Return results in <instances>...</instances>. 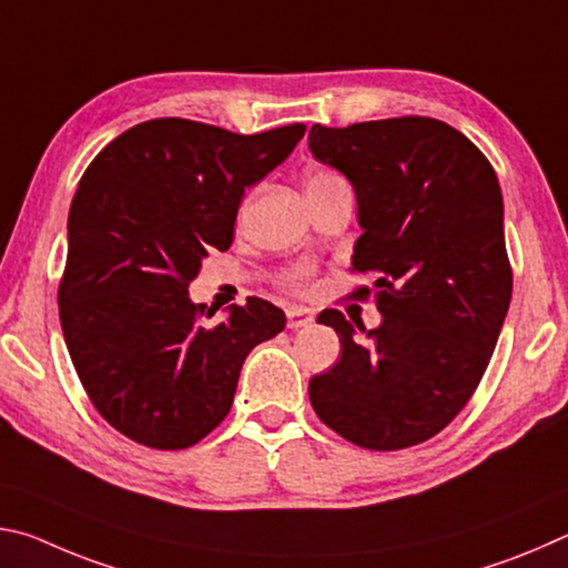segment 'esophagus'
Segmentation results:
<instances>
[{"instance_id":"34e87169","label":"esophagus","mask_w":568,"mask_h":568,"mask_svg":"<svg viewBox=\"0 0 568 568\" xmlns=\"http://www.w3.org/2000/svg\"><path fill=\"white\" fill-rule=\"evenodd\" d=\"M313 323V313L307 307H291L287 311V328H303V325Z\"/></svg>"}]
</instances>
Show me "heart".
<instances>
[{
  "mask_svg": "<svg viewBox=\"0 0 568 568\" xmlns=\"http://www.w3.org/2000/svg\"><path fill=\"white\" fill-rule=\"evenodd\" d=\"M313 180H338V175H335V172H315V175L307 180V182H313ZM293 281L297 283V285H303L305 281H307V273L305 271H297L295 275H293Z\"/></svg>",
  "mask_w": 568,
  "mask_h": 568,
  "instance_id": "heart-1",
  "label": "heart"
}]
</instances>
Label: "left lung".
<instances>
[{
  "instance_id": "1",
  "label": "left lung",
  "mask_w": 568,
  "mask_h": 568,
  "mask_svg": "<svg viewBox=\"0 0 568 568\" xmlns=\"http://www.w3.org/2000/svg\"><path fill=\"white\" fill-rule=\"evenodd\" d=\"M307 148L353 185L363 235L351 261L378 275L383 315L368 345L343 313L318 315L343 351L311 378V403L361 448L423 444L474 396L511 303L498 178L466 134L430 118L313 124Z\"/></svg>"
}]
</instances>
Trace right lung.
Returning a JSON list of instances; mask_svg holds the SVG:
<instances>
[{
  "label": "right lung",
  "mask_w": 568,
  "mask_h": 568,
  "mask_svg": "<svg viewBox=\"0 0 568 568\" xmlns=\"http://www.w3.org/2000/svg\"><path fill=\"white\" fill-rule=\"evenodd\" d=\"M303 134L305 124L235 134L150 120L84 170L67 220L60 323L84 390L122 436L195 446L227 416L247 353L285 328V313L261 297L205 328L187 285L210 250L233 243L245 190Z\"/></svg>",
  "instance_id": "1"
}]
</instances>
